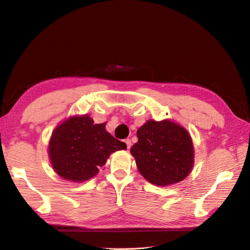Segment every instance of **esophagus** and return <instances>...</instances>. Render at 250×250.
<instances>
[{
  "mask_svg": "<svg viewBox=\"0 0 250 250\" xmlns=\"http://www.w3.org/2000/svg\"><path fill=\"white\" fill-rule=\"evenodd\" d=\"M125 145H126V149H130L131 148V146H132V143H131V139H125Z\"/></svg>",
  "mask_w": 250,
  "mask_h": 250,
  "instance_id": "esophagus-1",
  "label": "esophagus"
}]
</instances>
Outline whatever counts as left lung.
Masks as SVG:
<instances>
[{"label": "left lung", "mask_w": 250, "mask_h": 250, "mask_svg": "<svg viewBox=\"0 0 250 250\" xmlns=\"http://www.w3.org/2000/svg\"><path fill=\"white\" fill-rule=\"evenodd\" d=\"M137 138L131 154L146 181L155 186H168L189 175L194 150L186 129L168 119H151L137 130Z\"/></svg>", "instance_id": "8db88e82"}]
</instances>
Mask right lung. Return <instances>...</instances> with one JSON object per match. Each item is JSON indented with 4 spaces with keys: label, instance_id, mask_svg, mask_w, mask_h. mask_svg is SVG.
<instances>
[{
    "label": "right lung",
    "instance_id": "right-lung-1",
    "mask_svg": "<svg viewBox=\"0 0 250 250\" xmlns=\"http://www.w3.org/2000/svg\"><path fill=\"white\" fill-rule=\"evenodd\" d=\"M126 145L105 131V123L94 124L88 115L73 116L56 127L48 155L56 173L70 182H84L98 173L113 152Z\"/></svg>",
    "mask_w": 250,
    "mask_h": 250
}]
</instances>
